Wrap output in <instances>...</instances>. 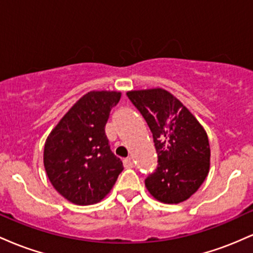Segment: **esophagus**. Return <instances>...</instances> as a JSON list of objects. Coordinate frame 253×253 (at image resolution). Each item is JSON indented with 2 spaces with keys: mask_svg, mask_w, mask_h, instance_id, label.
<instances>
[{
  "mask_svg": "<svg viewBox=\"0 0 253 253\" xmlns=\"http://www.w3.org/2000/svg\"><path fill=\"white\" fill-rule=\"evenodd\" d=\"M124 167L126 169H130V168H134V163H133V161L130 158H126L124 159Z\"/></svg>",
  "mask_w": 253,
  "mask_h": 253,
  "instance_id": "34e87169",
  "label": "esophagus"
}]
</instances>
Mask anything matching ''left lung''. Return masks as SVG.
Masks as SVG:
<instances>
[{"mask_svg": "<svg viewBox=\"0 0 253 253\" xmlns=\"http://www.w3.org/2000/svg\"><path fill=\"white\" fill-rule=\"evenodd\" d=\"M153 136L157 169L145 179L151 195L161 202L185 201L210 171L211 149L206 130L177 98L164 89L127 92Z\"/></svg>", "mask_w": 253, "mask_h": 253, "instance_id": "8db88e82", "label": "left lung"}]
</instances>
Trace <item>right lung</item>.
Here are the masks:
<instances>
[{
  "label": "right lung",
  "instance_id": "obj_1",
  "mask_svg": "<svg viewBox=\"0 0 253 253\" xmlns=\"http://www.w3.org/2000/svg\"><path fill=\"white\" fill-rule=\"evenodd\" d=\"M117 91H90L78 100L48 135L43 149L46 173L58 193L75 205L96 203L124 170L106 135Z\"/></svg>",
  "mask_w": 253,
  "mask_h": 253
}]
</instances>
